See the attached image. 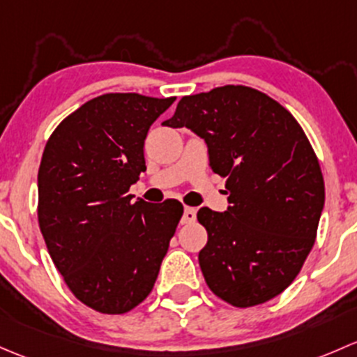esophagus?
<instances>
[{
    "label": "esophagus",
    "mask_w": 357,
    "mask_h": 357,
    "mask_svg": "<svg viewBox=\"0 0 357 357\" xmlns=\"http://www.w3.org/2000/svg\"><path fill=\"white\" fill-rule=\"evenodd\" d=\"M192 222H196V209L185 208V209H183L182 223H183V225H189V223H192Z\"/></svg>",
    "instance_id": "34e87169"
}]
</instances>
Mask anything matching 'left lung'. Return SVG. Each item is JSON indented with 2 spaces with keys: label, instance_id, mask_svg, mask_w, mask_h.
I'll list each match as a JSON object with an SVG mask.
<instances>
[{
  "label": "left lung",
  "instance_id": "obj_1",
  "mask_svg": "<svg viewBox=\"0 0 357 357\" xmlns=\"http://www.w3.org/2000/svg\"><path fill=\"white\" fill-rule=\"evenodd\" d=\"M163 125L204 139L209 167L227 177V211H197L208 287L235 307L284 292L313 248L325 204L321 168L297 120L259 91L223 86L183 96Z\"/></svg>",
  "mask_w": 357,
  "mask_h": 357
}]
</instances>
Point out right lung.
I'll list each match as a JSON object with an SVG mask.
<instances>
[{
    "label": "right lung",
    "mask_w": 357,
    "mask_h": 357,
    "mask_svg": "<svg viewBox=\"0 0 357 357\" xmlns=\"http://www.w3.org/2000/svg\"><path fill=\"white\" fill-rule=\"evenodd\" d=\"M175 98L102 94L51 134L38 174V216L54 266L73 296L122 314L149 296L183 206L128 194L146 170L144 141Z\"/></svg>",
    "instance_id": "right-lung-1"
}]
</instances>
